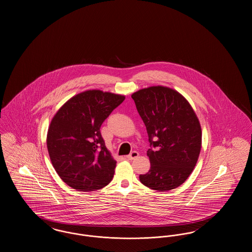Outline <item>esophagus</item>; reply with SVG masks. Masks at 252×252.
Listing matches in <instances>:
<instances>
[{
	"instance_id": "34e87169",
	"label": "esophagus",
	"mask_w": 252,
	"mask_h": 252,
	"mask_svg": "<svg viewBox=\"0 0 252 252\" xmlns=\"http://www.w3.org/2000/svg\"><path fill=\"white\" fill-rule=\"evenodd\" d=\"M139 157V153L137 152V151H133V152H131L129 155H127L126 156V158L127 159H130V160H132V159H135V158H137Z\"/></svg>"
}]
</instances>
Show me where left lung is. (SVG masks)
I'll return each instance as SVG.
<instances>
[{
  "instance_id": "1",
  "label": "left lung",
  "mask_w": 252,
  "mask_h": 252,
  "mask_svg": "<svg viewBox=\"0 0 252 252\" xmlns=\"http://www.w3.org/2000/svg\"><path fill=\"white\" fill-rule=\"evenodd\" d=\"M131 97L150 143L151 166L140 180L159 192L175 189L188 179L198 159L202 133L197 116L180 93L167 87H149Z\"/></svg>"
}]
</instances>
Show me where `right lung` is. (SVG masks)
<instances>
[{"label": "right lung", "instance_id": "1", "mask_svg": "<svg viewBox=\"0 0 252 252\" xmlns=\"http://www.w3.org/2000/svg\"><path fill=\"white\" fill-rule=\"evenodd\" d=\"M124 100L120 94L86 91L68 100L51 121L49 156L60 179L72 189L95 191L112 180L116 160L100 127Z\"/></svg>", "mask_w": 252, "mask_h": 252}]
</instances>
